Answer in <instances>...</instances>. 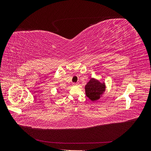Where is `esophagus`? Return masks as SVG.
Masks as SVG:
<instances>
[{
	"label": "esophagus",
	"instance_id": "obj_1",
	"mask_svg": "<svg viewBox=\"0 0 151 151\" xmlns=\"http://www.w3.org/2000/svg\"><path fill=\"white\" fill-rule=\"evenodd\" d=\"M74 86H77V85H78V84H77V83H74Z\"/></svg>",
	"mask_w": 151,
	"mask_h": 151
}]
</instances>
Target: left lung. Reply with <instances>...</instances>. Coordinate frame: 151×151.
<instances>
[{"instance_id": "1", "label": "left lung", "mask_w": 151, "mask_h": 151, "mask_svg": "<svg viewBox=\"0 0 151 151\" xmlns=\"http://www.w3.org/2000/svg\"><path fill=\"white\" fill-rule=\"evenodd\" d=\"M105 84L100 83L98 80L91 78L85 86L86 94L91 101H94L101 98L105 91Z\"/></svg>"}]
</instances>
